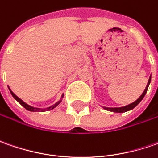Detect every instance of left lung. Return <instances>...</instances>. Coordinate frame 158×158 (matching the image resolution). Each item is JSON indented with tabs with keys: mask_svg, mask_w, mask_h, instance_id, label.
I'll list each match as a JSON object with an SVG mask.
<instances>
[{
	"mask_svg": "<svg viewBox=\"0 0 158 158\" xmlns=\"http://www.w3.org/2000/svg\"><path fill=\"white\" fill-rule=\"evenodd\" d=\"M150 80H151V76H149V81H148V83H147V86L146 88L144 89V91L143 92V94L140 96V98L135 100V102H133L132 104H129L127 106H122V107H106V106H102L104 109H106V111H110V112H118V113H121V112H126L127 111H130V110H133L135 106L143 100V98H144L145 94L147 93V90H148V88H149V83H150Z\"/></svg>",
	"mask_w": 158,
	"mask_h": 158,
	"instance_id": "left-lung-1",
	"label": "left lung"
}]
</instances>
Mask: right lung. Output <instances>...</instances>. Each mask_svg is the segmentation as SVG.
<instances>
[{
	"mask_svg": "<svg viewBox=\"0 0 158 158\" xmlns=\"http://www.w3.org/2000/svg\"><path fill=\"white\" fill-rule=\"evenodd\" d=\"M9 91H10V93H11V95L13 96V98H15V100L17 101L20 105H21L22 106H23L26 110H28V111H30V112H46V111H51V110H52L53 108H55L56 106H59L60 105V103L62 101V98H63V96L64 94H62V96H61V98H60V99L58 101V102H56L54 105H52V106H49V107H47V108H44V109H41V108H37V107H33V106H29V105H27L25 102H23V101L22 100L21 98H19L14 93V92H12L11 91V89H9Z\"/></svg>",
	"mask_w": 158,
	"mask_h": 158,
	"instance_id": "right-lung-1",
	"label": "right lung"
}]
</instances>
